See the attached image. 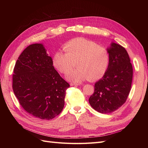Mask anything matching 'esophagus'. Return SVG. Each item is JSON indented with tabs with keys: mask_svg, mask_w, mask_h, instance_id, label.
Instances as JSON below:
<instances>
[{
	"mask_svg": "<svg viewBox=\"0 0 148 148\" xmlns=\"http://www.w3.org/2000/svg\"><path fill=\"white\" fill-rule=\"evenodd\" d=\"M80 84L79 83H70V85L71 86H78V85H79Z\"/></svg>",
	"mask_w": 148,
	"mask_h": 148,
	"instance_id": "1",
	"label": "esophagus"
}]
</instances>
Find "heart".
Listing matches in <instances>:
<instances>
[{
    "mask_svg": "<svg viewBox=\"0 0 148 148\" xmlns=\"http://www.w3.org/2000/svg\"><path fill=\"white\" fill-rule=\"evenodd\" d=\"M65 53L57 51L53 53L52 62L56 68L65 73L74 66L77 68L66 75L70 81L79 82L89 78L96 79L105 73L109 63V53L103 46L84 38L70 40L63 46Z\"/></svg>",
    "mask_w": 148,
    "mask_h": 148,
    "instance_id": "obj_1",
    "label": "heart"
}]
</instances>
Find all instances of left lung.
<instances>
[{"label":"left lung","mask_w":148,"mask_h":148,"mask_svg":"<svg viewBox=\"0 0 148 148\" xmlns=\"http://www.w3.org/2000/svg\"><path fill=\"white\" fill-rule=\"evenodd\" d=\"M107 51L108 67L103 77L95 83V92L89 99L92 108L102 114L112 112L126 102L133 79V67L125 49L112 42Z\"/></svg>","instance_id":"8db88e82"}]
</instances>
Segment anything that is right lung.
Wrapping results in <instances>:
<instances>
[{"label": "right lung", "instance_id": "add662e5", "mask_svg": "<svg viewBox=\"0 0 148 148\" xmlns=\"http://www.w3.org/2000/svg\"><path fill=\"white\" fill-rule=\"evenodd\" d=\"M13 73V90L25 110L43 120L60 114L70 84L55 70L42 44H31L25 49L18 58Z\"/></svg>", "mask_w": 148, "mask_h": 148}]
</instances>
